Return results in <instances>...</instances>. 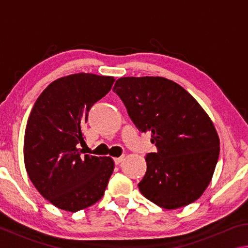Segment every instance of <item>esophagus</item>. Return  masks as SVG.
<instances>
[{
	"instance_id": "1",
	"label": "esophagus",
	"mask_w": 248,
	"mask_h": 248,
	"mask_svg": "<svg viewBox=\"0 0 248 248\" xmlns=\"http://www.w3.org/2000/svg\"><path fill=\"white\" fill-rule=\"evenodd\" d=\"M123 159H124V156H120V157H115L114 158V161H115V164H120L121 162H123Z\"/></svg>"
}]
</instances>
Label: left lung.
Wrapping results in <instances>:
<instances>
[{
  "label": "left lung",
  "mask_w": 248,
  "mask_h": 248,
  "mask_svg": "<svg viewBox=\"0 0 248 248\" xmlns=\"http://www.w3.org/2000/svg\"><path fill=\"white\" fill-rule=\"evenodd\" d=\"M112 90L157 148L146 155V173L138 185L141 194L167 210L194 202L207 189L219 158L220 139L209 115L165 78H120Z\"/></svg>",
  "instance_id": "8db88e82"
}]
</instances>
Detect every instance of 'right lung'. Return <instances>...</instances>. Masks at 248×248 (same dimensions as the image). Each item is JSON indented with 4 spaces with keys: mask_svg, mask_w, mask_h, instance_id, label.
<instances>
[{
    "mask_svg": "<svg viewBox=\"0 0 248 248\" xmlns=\"http://www.w3.org/2000/svg\"><path fill=\"white\" fill-rule=\"evenodd\" d=\"M114 77L71 74L56 79L37 98L24 138L29 179L45 199L77 212L104 196L115 169L109 156L83 155V124L91 107L110 91Z\"/></svg>",
    "mask_w": 248,
    "mask_h": 248,
    "instance_id": "add662e5",
    "label": "right lung"
}]
</instances>
